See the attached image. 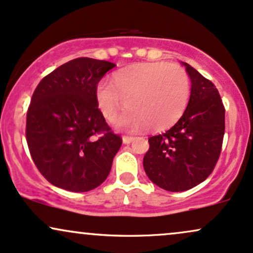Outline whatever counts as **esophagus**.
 <instances>
[{"label": "esophagus", "instance_id": "1", "mask_svg": "<svg viewBox=\"0 0 253 253\" xmlns=\"http://www.w3.org/2000/svg\"><path fill=\"white\" fill-rule=\"evenodd\" d=\"M135 140V138L134 136H123V143L124 144H126V145H128V144H130L132 143V141H134Z\"/></svg>", "mask_w": 253, "mask_h": 253}]
</instances>
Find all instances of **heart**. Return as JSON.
Returning a JSON list of instances; mask_svg holds the SVG:
<instances>
[{
    "mask_svg": "<svg viewBox=\"0 0 253 253\" xmlns=\"http://www.w3.org/2000/svg\"><path fill=\"white\" fill-rule=\"evenodd\" d=\"M95 95L107 119L117 114L125 100L128 109L117 120L119 126L164 130L185 112L190 83L185 71L175 64L140 63L115 72L112 83L101 81Z\"/></svg>",
    "mask_w": 253,
    "mask_h": 253,
    "instance_id": "heart-1",
    "label": "heart"
}]
</instances>
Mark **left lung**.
Returning a JSON list of instances; mask_svg holds the SVG:
<instances>
[{
  "label": "left lung",
  "instance_id": "1",
  "mask_svg": "<svg viewBox=\"0 0 253 253\" xmlns=\"http://www.w3.org/2000/svg\"><path fill=\"white\" fill-rule=\"evenodd\" d=\"M191 82L185 112L169 130L149 139L144 170L162 189L184 191L196 187L215 167L225 134V107L219 91L189 64Z\"/></svg>",
  "mask_w": 253,
  "mask_h": 253
}]
</instances>
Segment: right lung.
Wrapping results in <instances>:
<instances>
[{
    "label": "right lung",
    "instance_id": "right-lung-1",
    "mask_svg": "<svg viewBox=\"0 0 253 253\" xmlns=\"http://www.w3.org/2000/svg\"><path fill=\"white\" fill-rule=\"evenodd\" d=\"M114 63L76 58L43 77L27 112L32 159L51 184L83 193L108 177L123 140L98 109L96 85Z\"/></svg>",
    "mask_w": 253,
    "mask_h": 253
}]
</instances>
